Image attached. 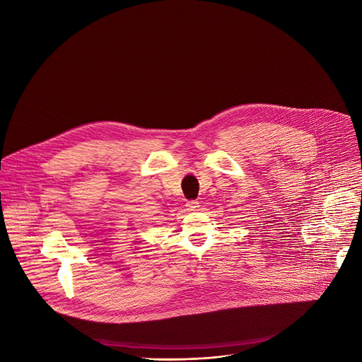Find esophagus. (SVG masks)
I'll use <instances>...</instances> for the list:
<instances>
[{"mask_svg":"<svg viewBox=\"0 0 362 362\" xmlns=\"http://www.w3.org/2000/svg\"><path fill=\"white\" fill-rule=\"evenodd\" d=\"M197 208H199V202H196V200H187L186 202V209L187 211L194 212Z\"/></svg>","mask_w":362,"mask_h":362,"instance_id":"34e87169","label":"esophagus"}]
</instances>
